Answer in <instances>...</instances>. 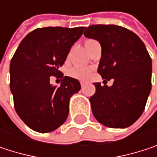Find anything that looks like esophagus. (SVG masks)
Here are the masks:
<instances>
[{
    "instance_id": "34e87169",
    "label": "esophagus",
    "mask_w": 157,
    "mask_h": 157,
    "mask_svg": "<svg viewBox=\"0 0 157 157\" xmlns=\"http://www.w3.org/2000/svg\"><path fill=\"white\" fill-rule=\"evenodd\" d=\"M84 85H85V82H81V86H82V87H84Z\"/></svg>"
}]
</instances>
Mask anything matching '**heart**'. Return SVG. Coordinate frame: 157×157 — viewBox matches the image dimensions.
Returning a JSON list of instances; mask_svg holds the SVG:
<instances>
[{
    "label": "heart",
    "mask_w": 157,
    "mask_h": 157,
    "mask_svg": "<svg viewBox=\"0 0 157 157\" xmlns=\"http://www.w3.org/2000/svg\"><path fill=\"white\" fill-rule=\"evenodd\" d=\"M98 44L97 41L93 40V39H88L85 40L84 42V46L86 48V50H88L91 46H93L94 44ZM93 73V69L89 68V67H84V66H75L73 68H71L69 70V75L73 78L78 79L81 81H86L90 78L91 75Z\"/></svg>",
    "instance_id": "b5f03b06"
}]
</instances>
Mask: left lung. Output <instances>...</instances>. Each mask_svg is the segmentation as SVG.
Returning a JSON list of instances; mask_svg holds the SVG:
<instances>
[{
	"instance_id": "left-lung-1",
	"label": "left lung",
	"mask_w": 157,
	"mask_h": 157,
	"mask_svg": "<svg viewBox=\"0 0 157 157\" xmlns=\"http://www.w3.org/2000/svg\"><path fill=\"white\" fill-rule=\"evenodd\" d=\"M84 36L98 41L102 55L97 72L112 86L94 82L90 103L95 119L111 128H125L142 115L152 83V60L142 40L121 26L92 25Z\"/></svg>"
}]
</instances>
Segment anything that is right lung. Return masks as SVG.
Instances as JSON below:
<instances>
[{"mask_svg": "<svg viewBox=\"0 0 157 157\" xmlns=\"http://www.w3.org/2000/svg\"><path fill=\"white\" fill-rule=\"evenodd\" d=\"M82 31L83 27L35 29L23 38L11 61L10 88L16 113L36 132H52L67 119L70 98L81 84L64 76L57 87L50 77H61L59 68Z\"/></svg>", "mask_w": 157, "mask_h": 157, "instance_id": "obj_1", "label": "right lung"}]
</instances>
